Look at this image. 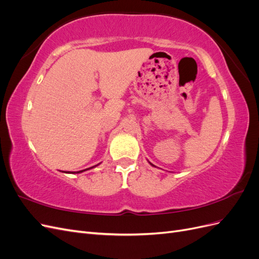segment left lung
Here are the masks:
<instances>
[{"label": "left lung", "instance_id": "obj_1", "mask_svg": "<svg viewBox=\"0 0 259 259\" xmlns=\"http://www.w3.org/2000/svg\"><path fill=\"white\" fill-rule=\"evenodd\" d=\"M149 163H150V162H149ZM150 164H151V165H152V166H154V165H153V164H152V163H150Z\"/></svg>", "mask_w": 259, "mask_h": 259}]
</instances>
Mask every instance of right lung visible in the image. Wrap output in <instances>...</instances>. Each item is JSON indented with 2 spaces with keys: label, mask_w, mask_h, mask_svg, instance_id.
<instances>
[{
  "label": "right lung",
  "mask_w": 259,
  "mask_h": 259,
  "mask_svg": "<svg viewBox=\"0 0 259 259\" xmlns=\"http://www.w3.org/2000/svg\"><path fill=\"white\" fill-rule=\"evenodd\" d=\"M97 165H98V164H97ZM97 165H95V166H97ZM95 166H92V167H90V168H86V169H82V170H79V171H76V173H82V171H85V170H88V169H91V168L95 167Z\"/></svg>",
  "instance_id": "obj_1"
}]
</instances>
